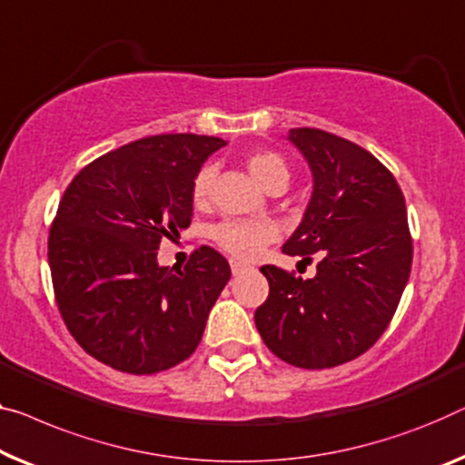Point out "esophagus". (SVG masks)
Here are the masks:
<instances>
[{"label": "esophagus", "instance_id": "obj_1", "mask_svg": "<svg viewBox=\"0 0 465 465\" xmlns=\"http://www.w3.org/2000/svg\"><path fill=\"white\" fill-rule=\"evenodd\" d=\"M246 269H248L246 262H242V261H232V273H233V275H240L242 272H246Z\"/></svg>", "mask_w": 465, "mask_h": 465}]
</instances>
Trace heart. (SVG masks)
Wrapping results in <instances>:
<instances>
[{
    "label": "heart",
    "instance_id": "1",
    "mask_svg": "<svg viewBox=\"0 0 465 465\" xmlns=\"http://www.w3.org/2000/svg\"><path fill=\"white\" fill-rule=\"evenodd\" d=\"M248 171L259 182L262 188L272 190L273 185L290 182V171L283 158L272 150L252 152L246 158ZM213 183V169L211 166H203L196 173L192 182V203L200 206L206 203ZM211 238L238 259H254L269 242L277 238L275 225L267 223V221H248V219H225L221 223L211 227Z\"/></svg>",
    "mask_w": 465,
    "mask_h": 465
}]
</instances>
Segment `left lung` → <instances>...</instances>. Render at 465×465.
Instances as JSON below:
<instances>
[{"label":"left lung","mask_w":465,"mask_h":465,"mask_svg":"<svg viewBox=\"0 0 465 465\" xmlns=\"http://www.w3.org/2000/svg\"><path fill=\"white\" fill-rule=\"evenodd\" d=\"M288 140L307 158L313 196L282 251L320 262L311 280L261 267L269 296L254 323L282 361L325 370L384 334L410 280L413 242L403 192L371 152L311 127L290 129Z\"/></svg>","instance_id":"left-lung-1"}]
</instances>
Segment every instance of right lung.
I'll return each mask as SVG.
<instances>
[{"label": "right lung", "instance_id": "right-lung-1", "mask_svg": "<svg viewBox=\"0 0 465 465\" xmlns=\"http://www.w3.org/2000/svg\"><path fill=\"white\" fill-rule=\"evenodd\" d=\"M221 137L164 134L121 145L74 175L50 227L55 302L81 349L145 376L188 359L232 269L203 246L161 267L163 238L192 223V182Z\"/></svg>", "mask_w": 465, "mask_h": 465}]
</instances>
